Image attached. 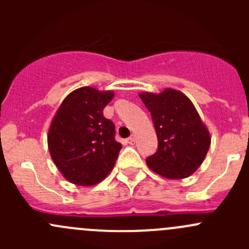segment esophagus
Segmentation results:
<instances>
[{
	"mask_svg": "<svg viewBox=\"0 0 249 249\" xmlns=\"http://www.w3.org/2000/svg\"><path fill=\"white\" fill-rule=\"evenodd\" d=\"M127 143H129V144H135V137H129V139H127Z\"/></svg>",
	"mask_w": 249,
	"mask_h": 249,
	"instance_id": "1",
	"label": "esophagus"
}]
</instances>
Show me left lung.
Here are the masks:
<instances>
[{"instance_id": "8db88e82", "label": "left lung", "mask_w": 249, "mask_h": 249, "mask_svg": "<svg viewBox=\"0 0 249 249\" xmlns=\"http://www.w3.org/2000/svg\"><path fill=\"white\" fill-rule=\"evenodd\" d=\"M140 97L158 136L157 152L145 160L149 169L171 179L194 173L207 154L211 137L192 101L173 89L158 95L142 92Z\"/></svg>"}]
</instances>
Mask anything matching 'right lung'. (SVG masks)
<instances>
[{
    "mask_svg": "<svg viewBox=\"0 0 249 249\" xmlns=\"http://www.w3.org/2000/svg\"><path fill=\"white\" fill-rule=\"evenodd\" d=\"M114 94L90 87L79 88L62 101L48 134L50 155L69 182L94 185L101 182L117 161L122 144L115 126L104 117Z\"/></svg>",
    "mask_w": 249,
    "mask_h": 249,
    "instance_id": "obj_1",
    "label": "right lung"
}]
</instances>
